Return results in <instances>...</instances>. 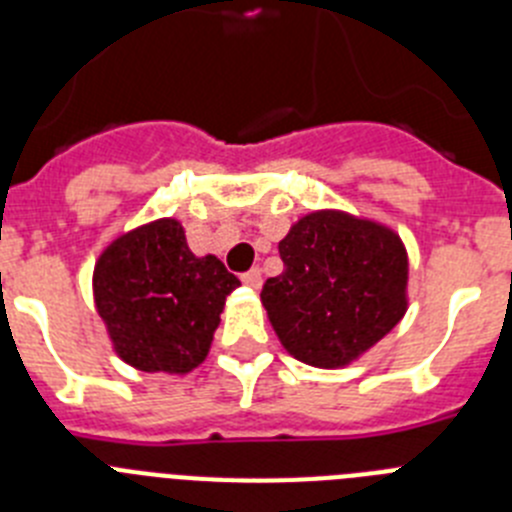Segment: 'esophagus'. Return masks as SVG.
Listing matches in <instances>:
<instances>
[{
  "mask_svg": "<svg viewBox=\"0 0 512 512\" xmlns=\"http://www.w3.org/2000/svg\"><path fill=\"white\" fill-rule=\"evenodd\" d=\"M241 282L246 284V287H251V289H259L261 287V271L259 269L246 271V274L241 277Z\"/></svg>",
  "mask_w": 512,
  "mask_h": 512,
  "instance_id": "34e87169",
  "label": "esophagus"
}]
</instances>
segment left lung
<instances>
[{
  "instance_id": "obj_1",
  "label": "left lung",
  "mask_w": 512,
  "mask_h": 512,
  "mask_svg": "<svg viewBox=\"0 0 512 512\" xmlns=\"http://www.w3.org/2000/svg\"><path fill=\"white\" fill-rule=\"evenodd\" d=\"M284 271L261 302L297 361L338 369L382 341L408 310V251L400 235L338 210L300 217L279 241Z\"/></svg>"
}]
</instances>
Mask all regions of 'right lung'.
Masks as SVG:
<instances>
[{"label": "right lung", "instance_id": "obj_1", "mask_svg": "<svg viewBox=\"0 0 512 512\" xmlns=\"http://www.w3.org/2000/svg\"><path fill=\"white\" fill-rule=\"evenodd\" d=\"M92 282L115 354L140 372L166 374L205 361L225 297L241 284L215 256H194L174 217L115 238Z\"/></svg>", "mask_w": 512, "mask_h": 512}]
</instances>
